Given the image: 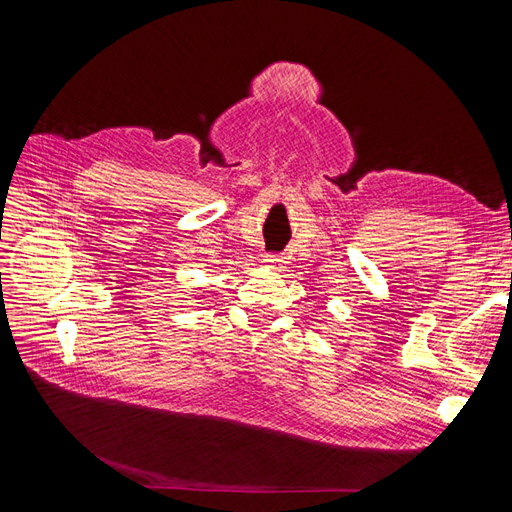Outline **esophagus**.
Here are the masks:
<instances>
[{"mask_svg": "<svg viewBox=\"0 0 512 512\" xmlns=\"http://www.w3.org/2000/svg\"><path fill=\"white\" fill-rule=\"evenodd\" d=\"M264 262H266V266H271V269H281L283 258L279 254H266Z\"/></svg>", "mask_w": 512, "mask_h": 512, "instance_id": "1", "label": "esophagus"}]
</instances>
